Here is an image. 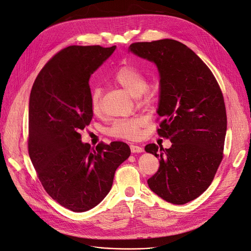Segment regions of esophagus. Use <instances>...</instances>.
I'll return each mask as SVG.
<instances>
[{
	"label": "esophagus",
	"instance_id": "esophagus-1",
	"mask_svg": "<svg viewBox=\"0 0 251 251\" xmlns=\"http://www.w3.org/2000/svg\"><path fill=\"white\" fill-rule=\"evenodd\" d=\"M130 149L133 153H141L144 151V148L141 147V146H138V145H134V144H131L130 145Z\"/></svg>",
	"mask_w": 251,
	"mask_h": 251
}]
</instances>
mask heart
Instances as JSON below:
<instances>
[{
  "mask_svg": "<svg viewBox=\"0 0 251 251\" xmlns=\"http://www.w3.org/2000/svg\"><path fill=\"white\" fill-rule=\"evenodd\" d=\"M113 82L126 89L133 96H138L142 103L146 105L153 104L158 99L155 89L149 88L147 77L135 67L126 65L120 67L112 76ZM101 89L95 87L91 90L90 105L94 113L101 109ZM144 124L142 117H133L115 120L107 129V133L115 138L136 139L141 133V127Z\"/></svg>",
  "mask_w": 251,
  "mask_h": 251,
  "instance_id": "b5f03b06",
  "label": "heart"
}]
</instances>
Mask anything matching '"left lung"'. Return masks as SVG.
I'll list each match as a JSON object with an SVG mask.
<instances>
[{"label": "left lung", "mask_w": 251, "mask_h": 251, "mask_svg": "<svg viewBox=\"0 0 251 251\" xmlns=\"http://www.w3.org/2000/svg\"><path fill=\"white\" fill-rule=\"evenodd\" d=\"M129 50L158 68L157 133L172 142L169 149L145 146L160 159L147 183L162 199L182 205L209 187L222 161L227 117L221 89L207 65L178 41L137 42Z\"/></svg>", "instance_id": "left-lung-1"}]
</instances>
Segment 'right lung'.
<instances>
[{
	"instance_id": "obj_1",
	"label": "right lung",
	"mask_w": 251,
	"mask_h": 251,
	"mask_svg": "<svg viewBox=\"0 0 251 251\" xmlns=\"http://www.w3.org/2000/svg\"><path fill=\"white\" fill-rule=\"evenodd\" d=\"M116 46H69L37 76L29 102L28 151L46 192L75 212L95 207L109 193L118 166L130 156L121 141L82 143L93 117L89 79Z\"/></svg>"
}]
</instances>
